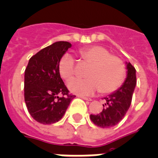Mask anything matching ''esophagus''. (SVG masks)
<instances>
[{"label": "esophagus", "mask_w": 158, "mask_h": 158, "mask_svg": "<svg viewBox=\"0 0 158 158\" xmlns=\"http://www.w3.org/2000/svg\"><path fill=\"white\" fill-rule=\"evenodd\" d=\"M79 98H82V99L84 100H86V101H92V99H91L90 98H87V97H84V96H81V95H79L78 96Z\"/></svg>", "instance_id": "esophagus-1"}]
</instances>
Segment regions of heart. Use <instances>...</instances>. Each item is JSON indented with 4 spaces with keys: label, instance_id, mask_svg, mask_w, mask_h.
Segmentation results:
<instances>
[{
    "label": "heart",
    "instance_id": "obj_1",
    "mask_svg": "<svg viewBox=\"0 0 158 158\" xmlns=\"http://www.w3.org/2000/svg\"><path fill=\"white\" fill-rule=\"evenodd\" d=\"M79 56L82 60L90 64L86 78H73L68 87L72 93L81 96L92 95L99 90L109 94L118 89L124 81L126 69L123 61L110 55L102 46H90L81 48ZM75 60L69 54H64L60 60L58 70L63 79L69 81L75 74Z\"/></svg>",
    "mask_w": 158,
    "mask_h": 158
}]
</instances>
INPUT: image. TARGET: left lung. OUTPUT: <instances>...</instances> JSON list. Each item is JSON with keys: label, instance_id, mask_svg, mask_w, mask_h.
<instances>
[{"label": "left lung", "instance_id": "8db88e82", "mask_svg": "<svg viewBox=\"0 0 158 158\" xmlns=\"http://www.w3.org/2000/svg\"><path fill=\"white\" fill-rule=\"evenodd\" d=\"M127 78L122 86L104 98L105 104L99 114H90L91 121L100 127H111L118 123L130 107L132 94L136 85L135 68L127 63Z\"/></svg>", "mask_w": 158, "mask_h": 158}]
</instances>
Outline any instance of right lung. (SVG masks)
<instances>
[{
	"instance_id": "right-lung-1",
	"label": "right lung",
	"mask_w": 158,
	"mask_h": 158,
	"mask_svg": "<svg viewBox=\"0 0 158 158\" xmlns=\"http://www.w3.org/2000/svg\"><path fill=\"white\" fill-rule=\"evenodd\" d=\"M71 47L69 42H56L34 55L26 68L25 102L30 114L39 123L58 122L76 97L69 93L58 70L60 60Z\"/></svg>"
}]
</instances>
